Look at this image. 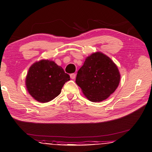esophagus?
I'll list each match as a JSON object with an SVG mask.
<instances>
[{
    "mask_svg": "<svg viewBox=\"0 0 152 152\" xmlns=\"http://www.w3.org/2000/svg\"><path fill=\"white\" fill-rule=\"evenodd\" d=\"M70 78L71 79L74 80V79H75V78H76V74H71L70 75Z\"/></svg>",
    "mask_w": 152,
    "mask_h": 152,
    "instance_id": "34e87169",
    "label": "esophagus"
}]
</instances>
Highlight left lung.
<instances>
[{
    "label": "left lung",
    "mask_w": 152,
    "mask_h": 152,
    "mask_svg": "<svg viewBox=\"0 0 152 152\" xmlns=\"http://www.w3.org/2000/svg\"><path fill=\"white\" fill-rule=\"evenodd\" d=\"M120 80L116 64L108 56L97 51L86 58L78 71L76 83L88 100L100 102L117 90Z\"/></svg>",
    "instance_id": "8db88e82"
}]
</instances>
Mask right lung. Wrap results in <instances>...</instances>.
<instances>
[{
  "mask_svg": "<svg viewBox=\"0 0 152 152\" xmlns=\"http://www.w3.org/2000/svg\"><path fill=\"white\" fill-rule=\"evenodd\" d=\"M70 76L55 61L43 59L29 67L26 77V87L29 95L40 103H46L57 97Z\"/></svg>",
  "mask_w": 152,
  "mask_h": 152,
  "instance_id": "right-lung-1",
  "label": "right lung"
}]
</instances>
